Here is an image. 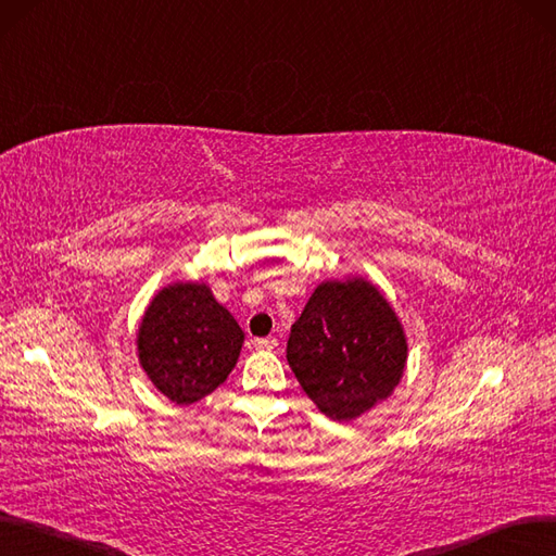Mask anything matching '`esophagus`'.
I'll return each mask as SVG.
<instances>
[{
	"label": "esophagus",
	"instance_id": "34e87169",
	"mask_svg": "<svg viewBox=\"0 0 556 556\" xmlns=\"http://www.w3.org/2000/svg\"><path fill=\"white\" fill-rule=\"evenodd\" d=\"M253 344H255V349H266V351H271V349H276V346H278V340H276V338H255V340H253Z\"/></svg>",
	"mask_w": 556,
	"mask_h": 556
}]
</instances>
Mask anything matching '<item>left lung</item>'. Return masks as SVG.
Instances as JSON below:
<instances>
[{"mask_svg": "<svg viewBox=\"0 0 556 556\" xmlns=\"http://www.w3.org/2000/svg\"><path fill=\"white\" fill-rule=\"evenodd\" d=\"M406 338L394 309L363 278L321 282L287 340V363L332 419H355L402 379Z\"/></svg>", "mask_w": 556, "mask_h": 556, "instance_id": "left-lung-1", "label": "left lung"}]
</instances>
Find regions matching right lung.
Listing matches in <instances>:
<instances>
[{
	"label": "right lung",
	"mask_w": 556,
	"mask_h": 556,
	"mask_svg": "<svg viewBox=\"0 0 556 556\" xmlns=\"http://www.w3.org/2000/svg\"><path fill=\"white\" fill-rule=\"evenodd\" d=\"M137 342L150 381L187 406L228 379L243 332L207 285L175 282L152 299Z\"/></svg>",
	"instance_id": "right-lung-1"
}]
</instances>
